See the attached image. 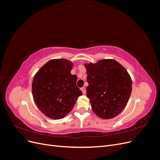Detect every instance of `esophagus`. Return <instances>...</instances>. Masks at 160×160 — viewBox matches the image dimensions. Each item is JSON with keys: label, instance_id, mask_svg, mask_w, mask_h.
I'll list each match as a JSON object with an SVG mask.
<instances>
[{"label": "esophagus", "instance_id": "34e87169", "mask_svg": "<svg viewBox=\"0 0 160 160\" xmlns=\"http://www.w3.org/2000/svg\"><path fill=\"white\" fill-rule=\"evenodd\" d=\"M81 90L82 91V93H83V94H85V93H86V89H85V88H82L81 89Z\"/></svg>", "mask_w": 160, "mask_h": 160}]
</instances>
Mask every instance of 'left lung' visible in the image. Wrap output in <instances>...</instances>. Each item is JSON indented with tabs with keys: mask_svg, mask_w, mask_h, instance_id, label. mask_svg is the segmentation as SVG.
Wrapping results in <instances>:
<instances>
[{
	"mask_svg": "<svg viewBox=\"0 0 160 160\" xmlns=\"http://www.w3.org/2000/svg\"><path fill=\"white\" fill-rule=\"evenodd\" d=\"M87 96L91 109L100 118L109 119L118 115L126 106L132 90L128 72L114 59H102L85 63Z\"/></svg>",
	"mask_w": 160,
	"mask_h": 160,
	"instance_id": "obj_1",
	"label": "left lung"
}]
</instances>
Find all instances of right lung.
<instances>
[{"label": "right lung", "mask_w": 160, "mask_h": 160, "mask_svg": "<svg viewBox=\"0 0 160 160\" xmlns=\"http://www.w3.org/2000/svg\"><path fill=\"white\" fill-rule=\"evenodd\" d=\"M72 63L67 59L48 61L33 78L34 101L41 112L53 119L63 118L74 107L82 92L77 88V77L71 71Z\"/></svg>", "instance_id": "1"}]
</instances>
